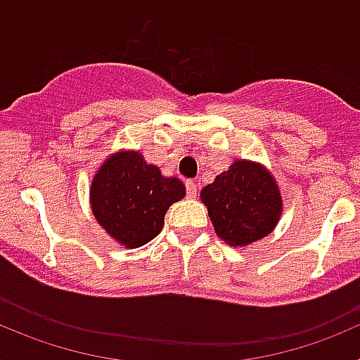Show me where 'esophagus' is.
Segmentation results:
<instances>
[{"label": "esophagus", "instance_id": "34e87169", "mask_svg": "<svg viewBox=\"0 0 360 360\" xmlns=\"http://www.w3.org/2000/svg\"><path fill=\"white\" fill-rule=\"evenodd\" d=\"M186 189H187V196H189V198H196V182H193V180H187Z\"/></svg>", "mask_w": 360, "mask_h": 360}]
</instances>
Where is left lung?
Returning <instances> with one entry per match:
<instances>
[{"mask_svg": "<svg viewBox=\"0 0 360 360\" xmlns=\"http://www.w3.org/2000/svg\"><path fill=\"white\" fill-rule=\"evenodd\" d=\"M214 231L225 243L245 247L274 231L283 211L279 187L262 164H234L202 189Z\"/></svg>", "mask_w": 360, "mask_h": 360, "instance_id": "left-lung-1", "label": "left lung"}]
</instances>
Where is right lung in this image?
Masks as SVG:
<instances>
[{
	"label": "right lung",
	"mask_w": 360,
	"mask_h": 360,
	"mask_svg": "<svg viewBox=\"0 0 360 360\" xmlns=\"http://www.w3.org/2000/svg\"><path fill=\"white\" fill-rule=\"evenodd\" d=\"M186 196L178 178L162 176L139 151L111 155L95 173L90 203L98 225L128 249L142 247L158 236L164 216Z\"/></svg>",
	"instance_id": "obj_1"
}]
</instances>
